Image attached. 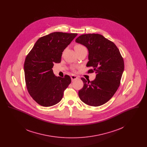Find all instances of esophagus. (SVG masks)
I'll use <instances>...</instances> for the list:
<instances>
[{"mask_svg":"<svg viewBox=\"0 0 147 147\" xmlns=\"http://www.w3.org/2000/svg\"><path fill=\"white\" fill-rule=\"evenodd\" d=\"M71 80H72V82H73V81H74V80L78 79V78L76 76H75V75H72V76H71Z\"/></svg>","mask_w":147,"mask_h":147,"instance_id":"esophagus-1","label":"esophagus"}]
</instances>
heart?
<instances>
[{
	"label": "heart",
	"mask_w": 147,
	"mask_h": 147,
	"mask_svg": "<svg viewBox=\"0 0 147 147\" xmlns=\"http://www.w3.org/2000/svg\"><path fill=\"white\" fill-rule=\"evenodd\" d=\"M85 48L83 46L81 45H79V44H77L75 45L74 46V49L76 51L77 50H79V49H84Z\"/></svg>",
	"instance_id": "obj_1"
}]
</instances>
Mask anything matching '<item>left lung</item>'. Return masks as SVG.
<instances>
[{
  "instance_id": "obj_1",
  "label": "left lung",
  "mask_w": 147,
  "mask_h": 147,
  "mask_svg": "<svg viewBox=\"0 0 147 147\" xmlns=\"http://www.w3.org/2000/svg\"><path fill=\"white\" fill-rule=\"evenodd\" d=\"M76 42L85 46L89 52L86 67L95 71L96 78L90 82L84 78L83 88L78 95L87 105L99 106L107 102L119 88L124 70V62L114 43L98 34L80 35Z\"/></svg>"
}]
</instances>
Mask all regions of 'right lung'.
Wrapping results in <instances>:
<instances>
[{
  "mask_svg": "<svg viewBox=\"0 0 147 147\" xmlns=\"http://www.w3.org/2000/svg\"><path fill=\"white\" fill-rule=\"evenodd\" d=\"M77 34L55 32L40 38L26 57L24 63L25 82L35 101L44 107L58 104L63 92L71 83L70 77L56 76L54 63L61 61L62 52Z\"/></svg>",
  "mask_w": 147,
  "mask_h": 147,
  "instance_id": "right-lung-1",
  "label": "right lung"
}]
</instances>
